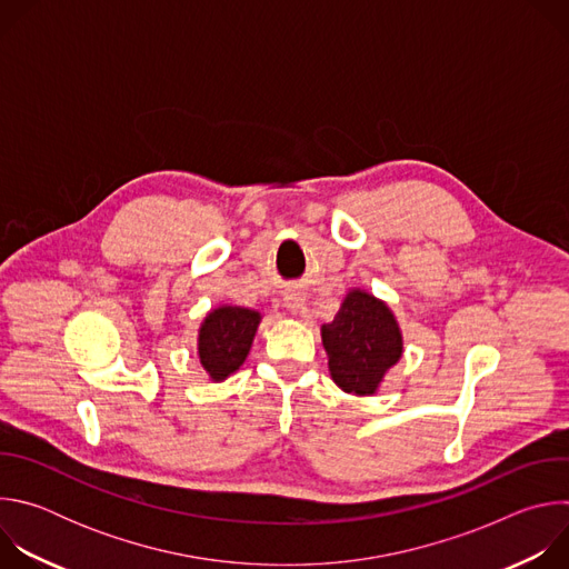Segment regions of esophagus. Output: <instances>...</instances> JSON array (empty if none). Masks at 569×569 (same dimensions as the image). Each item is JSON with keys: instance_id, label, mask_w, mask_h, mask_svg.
Returning a JSON list of instances; mask_svg holds the SVG:
<instances>
[{"instance_id": "esophagus-1", "label": "esophagus", "mask_w": 569, "mask_h": 569, "mask_svg": "<svg viewBox=\"0 0 569 569\" xmlns=\"http://www.w3.org/2000/svg\"><path fill=\"white\" fill-rule=\"evenodd\" d=\"M286 306L292 310V312H303V297L299 292H288L286 295Z\"/></svg>"}]
</instances>
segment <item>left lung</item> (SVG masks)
Segmentation results:
<instances>
[{"mask_svg":"<svg viewBox=\"0 0 569 569\" xmlns=\"http://www.w3.org/2000/svg\"><path fill=\"white\" fill-rule=\"evenodd\" d=\"M329 369L338 387L369 396L398 362L402 340L391 310L376 297L353 290L331 323L321 327Z\"/></svg>","mask_w":569,"mask_h":569,"instance_id":"left-lung-1","label":"left lung"}]
</instances>
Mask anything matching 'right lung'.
<instances>
[{
	"instance_id": "1",
	"label": "right lung",
	"mask_w": 569,
	"mask_h": 569,
	"mask_svg": "<svg viewBox=\"0 0 569 569\" xmlns=\"http://www.w3.org/2000/svg\"><path fill=\"white\" fill-rule=\"evenodd\" d=\"M259 319V312L238 306H224L209 312L200 329L198 353L213 380H224L246 362Z\"/></svg>"
}]
</instances>
